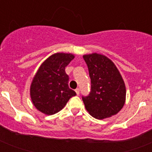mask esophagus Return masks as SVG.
Segmentation results:
<instances>
[{
  "instance_id": "obj_1",
  "label": "esophagus",
  "mask_w": 152,
  "mask_h": 152,
  "mask_svg": "<svg viewBox=\"0 0 152 152\" xmlns=\"http://www.w3.org/2000/svg\"><path fill=\"white\" fill-rule=\"evenodd\" d=\"M75 91H76V95H80V89H79V88H76V90H75Z\"/></svg>"
}]
</instances>
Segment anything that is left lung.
<instances>
[{"label":"left lung","instance_id":"1","mask_svg":"<svg viewBox=\"0 0 152 152\" xmlns=\"http://www.w3.org/2000/svg\"><path fill=\"white\" fill-rule=\"evenodd\" d=\"M83 57L91 83L90 94L82 97L86 110L99 120L115 115L124 106L126 97L125 82L118 68L110 59L99 53Z\"/></svg>","mask_w":152,"mask_h":152}]
</instances>
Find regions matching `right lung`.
Masks as SVG:
<instances>
[{"label": "right lung", "mask_w": 152, "mask_h": 152, "mask_svg": "<svg viewBox=\"0 0 152 152\" xmlns=\"http://www.w3.org/2000/svg\"><path fill=\"white\" fill-rule=\"evenodd\" d=\"M74 57L72 53H57L40 65L30 88L32 103L40 112L54 114L76 95L69 88V76L65 72V67Z\"/></svg>", "instance_id": "obj_1"}]
</instances>
